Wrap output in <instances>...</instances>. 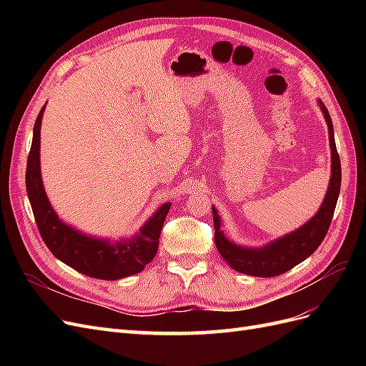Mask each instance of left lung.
<instances>
[{"label": "left lung", "mask_w": 366, "mask_h": 366, "mask_svg": "<svg viewBox=\"0 0 366 366\" xmlns=\"http://www.w3.org/2000/svg\"><path fill=\"white\" fill-rule=\"evenodd\" d=\"M320 109L328 125V137L331 148V177L324 198L322 206L319 207L317 214L305 223L302 227L292 232L280 239H276L270 244L259 249H247L237 246L226 238L224 232L221 230V219L217 209L212 206L214 214V227H215V246L223 259L230 265L232 269L246 273L257 278H272L293 269L295 265L307 259L324 241L331 219L335 215V209L337 203V197L340 192V180H342V168L340 159L336 149L333 122H331L327 107L319 101Z\"/></svg>", "instance_id": "obj_1"}]
</instances>
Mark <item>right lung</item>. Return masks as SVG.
Here are the masks:
<instances>
[{
  "label": "right lung",
  "instance_id": "add662e5",
  "mask_svg": "<svg viewBox=\"0 0 366 366\" xmlns=\"http://www.w3.org/2000/svg\"><path fill=\"white\" fill-rule=\"evenodd\" d=\"M44 108L46 107L41 108L33 128L26 169L27 195L42 241L59 261L96 280L116 281L142 272L156 257L160 232L171 203L160 206L134 238L117 241L116 244L107 239L86 237L62 223L49 202L41 179L39 147Z\"/></svg>",
  "mask_w": 366,
  "mask_h": 366
}]
</instances>
